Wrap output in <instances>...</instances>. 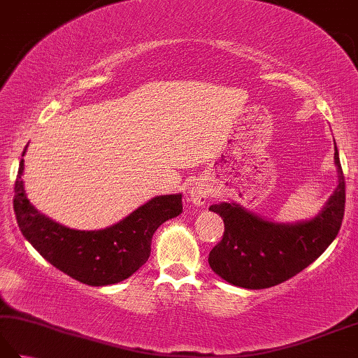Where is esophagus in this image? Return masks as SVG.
Returning a JSON list of instances; mask_svg holds the SVG:
<instances>
[{
    "mask_svg": "<svg viewBox=\"0 0 358 358\" xmlns=\"http://www.w3.org/2000/svg\"><path fill=\"white\" fill-rule=\"evenodd\" d=\"M189 196H191V201L196 206H203L206 204L208 199H209V187L204 185H192L189 187Z\"/></svg>",
    "mask_w": 358,
    "mask_h": 358,
    "instance_id": "34e87169",
    "label": "esophagus"
}]
</instances>
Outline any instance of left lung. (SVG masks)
<instances>
[{
    "label": "left lung",
    "instance_id": "8db88e82",
    "mask_svg": "<svg viewBox=\"0 0 358 358\" xmlns=\"http://www.w3.org/2000/svg\"><path fill=\"white\" fill-rule=\"evenodd\" d=\"M334 149L338 185L314 218L277 223L237 203L212 204L209 210L224 222L223 238L209 254V266L218 277L234 286L266 289L296 275L324 252L340 231L346 200L337 146Z\"/></svg>",
    "mask_w": 358,
    "mask_h": 358
}]
</instances>
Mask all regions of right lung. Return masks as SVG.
I'll return each mask as SVG.
<instances>
[{"mask_svg":"<svg viewBox=\"0 0 358 358\" xmlns=\"http://www.w3.org/2000/svg\"><path fill=\"white\" fill-rule=\"evenodd\" d=\"M22 172L24 159L20 162L13 196L21 234L57 269L89 286L115 285L131 277L148 262L152 237L158 227L183 212L181 194L158 195L106 229H71L30 204L21 180Z\"/></svg>","mask_w":358,"mask_h":358,"instance_id":"right-lung-1","label":"right lung"}]
</instances>
